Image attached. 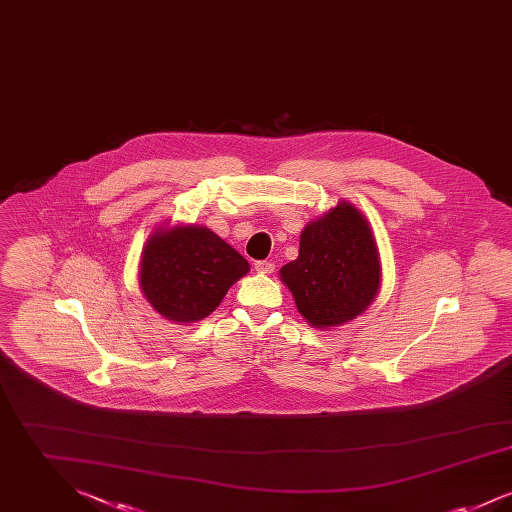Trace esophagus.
<instances>
[{"label":"esophagus","instance_id":"obj_1","mask_svg":"<svg viewBox=\"0 0 512 512\" xmlns=\"http://www.w3.org/2000/svg\"><path fill=\"white\" fill-rule=\"evenodd\" d=\"M255 270L263 272V274H270V272H274V263H270V261H257L255 263Z\"/></svg>","mask_w":512,"mask_h":512}]
</instances>
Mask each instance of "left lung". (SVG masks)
Masks as SVG:
<instances>
[{
  "instance_id": "obj_1",
  "label": "left lung",
  "mask_w": 512,
  "mask_h": 512,
  "mask_svg": "<svg viewBox=\"0 0 512 512\" xmlns=\"http://www.w3.org/2000/svg\"><path fill=\"white\" fill-rule=\"evenodd\" d=\"M299 313L317 328L361 315L380 288V261L370 226L349 203L305 226L299 257L280 270Z\"/></svg>"
}]
</instances>
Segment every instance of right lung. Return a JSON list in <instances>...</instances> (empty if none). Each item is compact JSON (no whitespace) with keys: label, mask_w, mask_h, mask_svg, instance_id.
<instances>
[{"label":"right lung","mask_w":512,"mask_h":512,"mask_svg":"<svg viewBox=\"0 0 512 512\" xmlns=\"http://www.w3.org/2000/svg\"><path fill=\"white\" fill-rule=\"evenodd\" d=\"M247 272L244 257L209 228L174 226L147 240L140 284L157 313L195 322L211 315Z\"/></svg>","instance_id":"add662e5"}]
</instances>
